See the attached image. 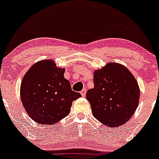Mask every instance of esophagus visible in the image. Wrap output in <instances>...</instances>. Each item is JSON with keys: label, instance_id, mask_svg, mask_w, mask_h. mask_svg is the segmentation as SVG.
Returning <instances> with one entry per match:
<instances>
[{"label": "esophagus", "instance_id": "obj_1", "mask_svg": "<svg viewBox=\"0 0 159 159\" xmlns=\"http://www.w3.org/2000/svg\"><path fill=\"white\" fill-rule=\"evenodd\" d=\"M81 95H82V96H83V97H85L86 96V89H83V90H82L81 91Z\"/></svg>", "mask_w": 159, "mask_h": 159}]
</instances>
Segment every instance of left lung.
Returning a JSON list of instances; mask_svg holds the SVG:
<instances>
[{
  "instance_id": "left-lung-1",
  "label": "left lung",
  "mask_w": 159,
  "mask_h": 159,
  "mask_svg": "<svg viewBox=\"0 0 159 159\" xmlns=\"http://www.w3.org/2000/svg\"><path fill=\"white\" fill-rule=\"evenodd\" d=\"M94 88L86 93L94 117L109 127L127 123L139 102V87L125 66L107 63L94 71Z\"/></svg>"
}]
</instances>
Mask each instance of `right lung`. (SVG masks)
<instances>
[{
    "label": "right lung",
    "mask_w": 159,
    "mask_h": 159,
    "mask_svg": "<svg viewBox=\"0 0 159 159\" xmlns=\"http://www.w3.org/2000/svg\"><path fill=\"white\" fill-rule=\"evenodd\" d=\"M65 69L54 60H42L28 70L20 85V98L30 117L42 125H51L66 117L72 102L81 97L71 89L64 76Z\"/></svg>",
    "instance_id": "1"
}]
</instances>
